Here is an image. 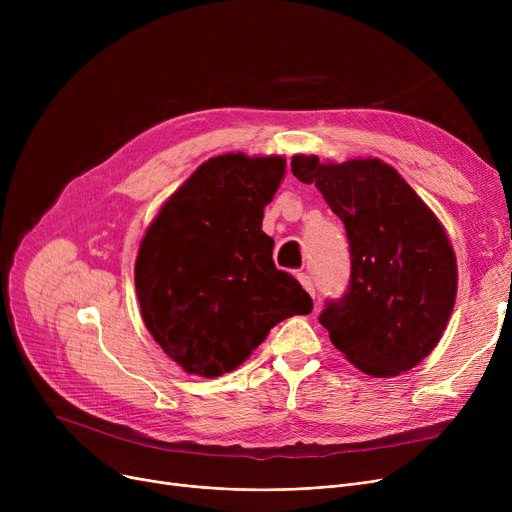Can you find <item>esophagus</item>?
Returning <instances> with one entry per match:
<instances>
[{"label": "esophagus", "instance_id": "1", "mask_svg": "<svg viewBox=\"0 0 512 512\" xmlns=\"http://www.w3.org/2000/svg\"><path fill=\"white\" fill-rule=\"evenodd\" d=\"M297 278H299V282L303 284V288H305V290L311 294V297H315V286H313V278H311L309 274H305V272H301Z\"/></svg>", "mask_w": 512, "mask_h": 512}]
</instances>
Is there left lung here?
Returning <instances> with one entry per match:
<instances>
[{
    "instance_id": "8db88e82",
    "label": "left lung",
    "mask_w": 512,
    "mask_h": 512,
    "mask_svg": "<svg viewBox=\"0 0 512 512\" xmlns=\"http://www.w3.org/2000/svg\"><path fill=\"white\" fill-rule=\"evenodd\" d=\"M292 174L319 188L351 251L348 288L326 303L319 324L363 373L413 369L442 338L456 299V257L442 224L380 159L321 164L294 155Z\"/></svg>"
}]
</instances>
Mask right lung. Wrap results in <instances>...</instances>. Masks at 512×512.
Listing matches in <instances>:
<instances>
[{
	"label": "right lung",
	"instance_id": "add662e5",
	"mask_svg": "<svg viewBox=\"0 0 512 512\" xmlns=\"http://www.w3.org/2000/svg\"><path fill=\"white\" fill-rule=\"evenodd\" d=\"M286 170L280 155L226 153L199 166L141 240L134 286L145 326L184 371L236 369L282 319L313 301L278 270L263 207Z\"/></svg>",
	"mask_w": 512,
	"mask_h": 512
}]
</instances>
